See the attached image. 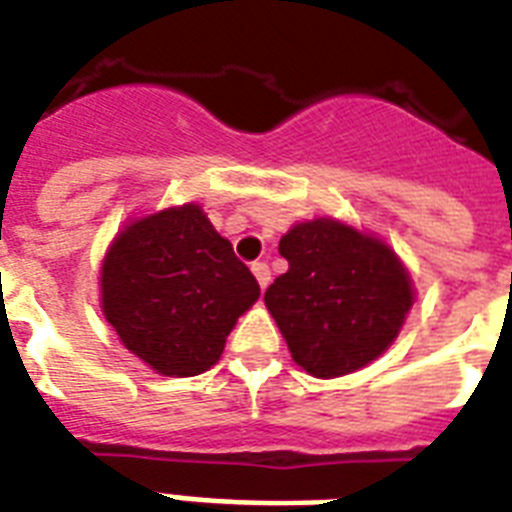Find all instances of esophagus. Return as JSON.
I'll return each mask as SVG.
<instances>
[{
  "mask_svg": "<svg viewBox=\"0 0 512 512\" xmlns=\"http://www.w3.org/2000/svg\"><path fill=\"white\" fill-rule=\"evenodd\" d=\"M252 273H255L260 289H265L271 284V268H268V263H252Z\"/></svg>",
  "mask_w": 512,
  "mask_h": 512,
  "instance_id": "obj_1",
  "label": "esophagus"
}]
</instances>
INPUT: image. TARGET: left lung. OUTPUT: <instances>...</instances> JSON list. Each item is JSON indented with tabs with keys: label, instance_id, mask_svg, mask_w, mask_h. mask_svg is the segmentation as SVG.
<instances>
[{
	"label": "left lung",
	"instance_id": "obj_1",
	"mask_svg": "<svg viewBox=\"0 0 512 512\" xmlns=\"http://www.w3.org/2000/svg\"><path fill=\"white\" fill-rule=\"evenodd\" d=\"M279 252L289 271L268 287L265 308L297 366L332 380L393 345L414 284L385 241L335 217H313L281 236Z\"/></svg>",
	"mask_w": 512,
	"mask_h": 512
}]
</instances>
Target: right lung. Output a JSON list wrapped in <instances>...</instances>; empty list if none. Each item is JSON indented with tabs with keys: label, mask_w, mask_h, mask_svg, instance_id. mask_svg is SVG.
Returning a JSON list of instances; mask_svg holds the SVG:
<instances>
[{
	"label": "right lung",
	"mask_w": 512,
	"mask_h": 512,
	"mask_svg": "<svg viewBox=\"0 0 512 512\" xmlns=\"http://www.w3.org/2000/svg\"><path fill=\"white\" fill-rule=\"evenodd\" d=\"M257 297L255 276L193 201L130 220L100 265L103 316L164 377L212 369Z\"/></svg>",
	"instance_id": "add662e5"
}]
</instances>
